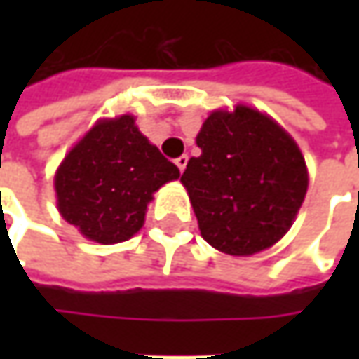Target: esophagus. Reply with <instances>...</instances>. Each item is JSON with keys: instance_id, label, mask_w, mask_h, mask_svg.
<instances>
[{"instance_id": "1", "label": "esophagus", "mask_w": 359, "mask_h": 359, "mask_svg": "<svg viewBox=\"0 0 359 359\" xmlns=\"http://www.w3.org/2000/svg\"><path fill=\"white\" fill-rule=\"evenodd\" d=\"M175 165L180 168V172H184L187 165V156H180V158L175 159Z\"/></svg>"}]
</instances>
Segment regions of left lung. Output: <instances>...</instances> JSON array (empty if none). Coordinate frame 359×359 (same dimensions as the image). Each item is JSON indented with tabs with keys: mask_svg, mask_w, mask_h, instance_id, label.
I'll use <instances>...</instances> for the list:
<instances>
[{
	"mask_svg": "<svg viewBox=\"0 0 359 359\" xmlns=\"http://www.w3.org/2000/svg\"><path fill=\"white\" fill-rule=\"evenodd\" d=\"M182 184L201 238L229 255L268 250L292 228L308 191L297 144L266 114L248 105L203 121Z\"/></svg>",
	"mask_w": 359,
	"mask_h": 359,
	"instance_id": "obj_1",
	"label": "left lung"
}]
</instances>
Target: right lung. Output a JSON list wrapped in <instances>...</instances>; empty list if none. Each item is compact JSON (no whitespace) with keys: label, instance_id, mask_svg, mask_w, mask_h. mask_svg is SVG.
Wrapping results in <instances>:
<instances>
[{"label":"right lung","instance_id":"1","mask_svg":"<svg viewBox=\"0 0 359 359\" xmlns=\"http://www.w3.org/2000/svg\"><path fill=\"white\" fill-rule=\"evenodd\" d=\"M180 177L177 165L147 142L131 116L100 119L55 172L62 217L88 240L119 243L137 233L159 187Z\"/></svg>","mask_w":359,"mask_h":359}]
</instances>
